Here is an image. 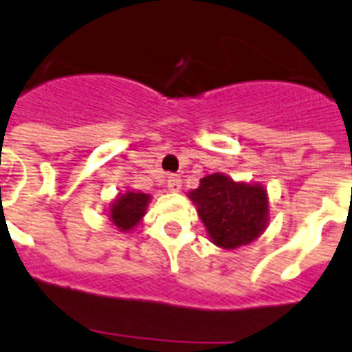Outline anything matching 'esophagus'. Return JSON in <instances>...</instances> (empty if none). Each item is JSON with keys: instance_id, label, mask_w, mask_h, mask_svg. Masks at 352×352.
<instances>
[{"instance_id": "34e87169", "label": "esophagus", "mask_w": 352, "mask_h": 352, "mask_svg": "<svg viewBox=\"0 0 352 352\" xmlns=\"http://www.w3.org/2000/svg\"><path fill=\"white\" fill-rule=\"evenodd\" d=\"M167 188H169L170 192L182 190V178L176 176V174H170L169 178H167Z\"/></svg>"}]
</instances>
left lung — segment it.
I'll return each instance as SVG.
<instances>
[{
	"label": "left lung",
	"instance_id": "1",
	"mask_svg": "<svg viewBox=\"0 0 352 352\" xmlns=\"http://www.w3.org/2000/svg\"><path fill=\"white\" fill-rule=\"evenodd\" d=\"M213 244L236 249L251 244L269 224V197L260 183L233 182L222 173L210 174L188 192Z\"/></svg>",
	"mask_w": 352,
	"mask_h": 352
}]
</instances>
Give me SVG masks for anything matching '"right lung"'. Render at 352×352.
Segmentation results:
<instances>
[{
  "instance_id": "1",
  "label": "right lung",
  "mask_w": 352,
  "mask_h": 352,
  "mask_svg": "<svg viewBox=\"0 0 352 352\" xmlns=\"http://www.w3.org/2000/svg\"><path fill=\"white\" fill-rule=\"evenodd\" d=\"M149 201H151V196H147V194L126 190L124 194H119L110 205L108 221L112 222L119 231L128 233L142 221Z\"/></svg>"
}]
</instances>
